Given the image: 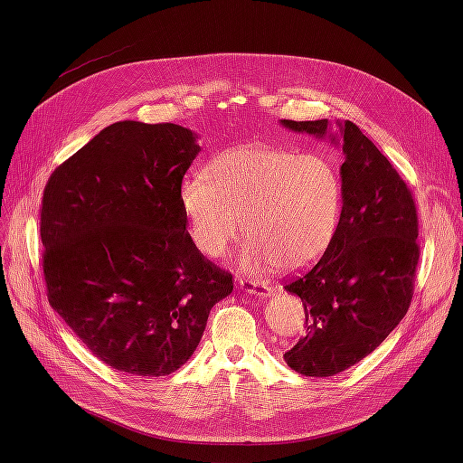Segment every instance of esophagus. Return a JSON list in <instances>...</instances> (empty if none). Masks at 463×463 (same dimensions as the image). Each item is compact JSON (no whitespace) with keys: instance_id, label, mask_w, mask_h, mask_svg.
Listing matches in <instances>:
<instances>
[{"instance_id":"obj_1","label":"esophagus","mask_w":463,"mask_h":463,"mask_svg":"<svg viewBox=\"0 0 463 463\" xmlns=\"http://www.w3.org/2000/svg\"><path fill=\"white\" fill-rule=\"evenodd\" d=\"M240 288L246 290L248 295H257V297H270L272 295V287L264 281L259 279H240Z\"/></svg>"}]
</instances>
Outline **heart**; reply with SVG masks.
<instances>
[{"label":"heart","mask_w":463,"mask_h":463,"mask_svg":"<svg viewBox=\"0 0 463 463\" xmlns=\"http://www.w3.org/2000/svg\"><path fill=\"white\" fill-rule=\"evenodd\" d=\"M189 234L210 259L223 257L241 234V266L295 270L328 248L342 210V182L321 156L246 144L217 156L204 176L180 187Z\"/></svg>","instance_id":"1"}]
</instances>
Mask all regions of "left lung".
Wrapping results in <instances>:
<instances>
[{
	"instance_id": "obj_1",
	"label": "left lung",
	"mask_w": 463,
	"mask_h": 463,
	"mask_svg": "<svg viewBox=\"0 0 463 463\" xmlns=\"http://www.w3.org/2000/svg\"><path fill=\"white\" fill-rule=\"evenodd\" d=\"M281 124L330 137L328 119ZM339 128L342 215L321 259L285 288L300 297L306 334L283 358L307 377H330L375 351L409 309L419 264V217L411 189L353 121Z\"/></svg>"
}]
</instances>
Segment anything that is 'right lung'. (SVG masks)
Here are the masks:
<instances>
[{
	"label": "right lung",
	"mask_w": 463,
	"mask_h": 463,
	"mask_svg": "<svg viewBox=\"0 0 463 463\" xmlns=\"http://www.w3.org/2000/svg\"><path fill=\"white\" fill-rule=\"evenodd\" d=\"M201 152L176 124L116 121L48 178L41 203L48 302L107 366L176 372L232 274L194 246L180 187Z\"/></svg>",
	"instance_id": "right-lung-1"
}]
</instances>
